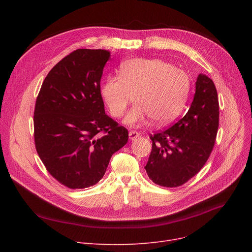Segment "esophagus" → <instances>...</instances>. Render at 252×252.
Listing matches in <instances>:
<instances>
[{
    "label": "esophagus",
    "mask_w": 252,
    "mask_h": 252,
    "mask_svg": "<svg viewBox=\"0 0 252 252\" xmlns=\"http://www.w3.org/2000/svg\"><path fill=\"white\" fill-rule=\"evenodd\" d=\"M128 136H129V140H135L140 136V134L136 130H129Z\"/></svg>",
    "instance_id": "obj_1"
}]
</instances>
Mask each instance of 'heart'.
<instances>
[{"label": "heart", "instance_id": "heart-1", "mask_svg": "<svg viewBox=\"0 0 252 252\" xmlns=\"http://www.w3.org/2000/svg\"><path fill=\"white\" fill-rule=\"evenodd\" d=\"M190 91L188 74L161 59H133L124 63L121 74L109 76L102 86V97L113 117H122L135 98L138 103L126 117L139 126L151 117L165 125L181 113Z\"/></svg>", "mask_w": 252, "mask_h": 252}]
</instances>
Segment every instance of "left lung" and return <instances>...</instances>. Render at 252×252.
I'll use <instances>...</instances> for the list:
<instances>
[{"label":"left lung","mask_w":252,"mask_h":252,"mask_svg":"<svg viewBox=\"0 0 252 252\" xmlns=\"http://www.w3.org/2000/svg\"><path fill=\"white\" fill-rule=\"evenodd\" d=\"M219 118L216 86L200 73L188 112L170 127L150 135L152 150L145 169L152 182L175 188L199 173L214 149Z\"/></svg>","instance_id":"left-lung-1"}]
</instances>
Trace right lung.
Returning <instances> with one entry per match:
<instances>
[{
  "instance_id": "add662e5",
  "label": "right lung",
  "mask_w": 252,
  "mask_h": 252,
  "mask_svg": "<svg viewBox=\"0 0 252 252\" xmlns=\"http://www.w3.org/2000/svg\"><path fill=\"white\" fill-rule=\"evenodd\" d=\"M109 57L101 49L73 51L50 70L35 101L36 152L70 189L96 185L128 139L127 129L105 114L100 82Z\"/></svg>"
}]
</instances>
